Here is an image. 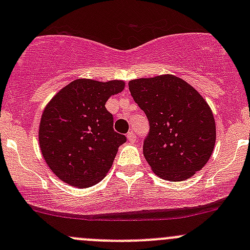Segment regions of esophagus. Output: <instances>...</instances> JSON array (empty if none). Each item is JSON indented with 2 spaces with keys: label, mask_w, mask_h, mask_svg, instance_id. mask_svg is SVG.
Masks as SVG:
<instances>
[{
  "label": "esophagus",
  "mask_w": 250,
  "mask_h": 250,
  "mask_svg": "<svg viewBox=\"0 0 250 250\" xmlns=\"http://www.w3.org/2000/svg\"><path fill=\"white\" fill-rule=\"evenodd\" d=\"M127 138H128V140L130 141V143H134V141L137 140V135H135V133L133 132V130H130V132H128Z\"/></svg>",
  "instance_id": "esophagus-1"
}]
</instances>
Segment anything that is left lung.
I'll return each instance as SVG.
<instances>
[{
  "label": "left lung",
  "mask_w": 250,
  "mask_h": 250,
  "mask_svg": "<svg viewBox=\"0 0 250 250\" xmlns=\"http://www.w3.org/2000/svg\"><path fill=\"white\" fill-rule=\"evenodd\" d=\"M128 85L150 125L143 152L152 172L183 181L202 169L216 139L215 120L202 95L173 75L138 78Z\"/></svg>",
  "instance_id": "left-lung-1"
}]
</instances>
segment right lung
Listing matches in <instances>:
<instances>
[{"label": "right lung", "mask_w": 250, "mask_h": 250, "mask_svg": "<svg viewBox=\"0 0 250 250\" xmlns=\"http://www.w3.org/2000/svg\"><path fill=\"white\" fill-rule=\"evenodd\" d=\"M123 89V81L78 78L48 103L40 123V147L60 180L89 188L109 172L118 146L127 138L113 130L112 113L105 104Z\"/></svg>", "instance_id": "right-lung-1"}]
</instances>
